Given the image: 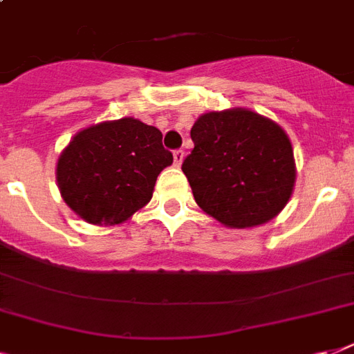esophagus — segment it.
<instances>
[{
	"instance_id": "esophagus-1",
	"label": "esophagus",
	"mask_w": 354,
	"mask_h": 354,
	"mask_svg": "<svg viewBox=\"0 0 354 354\" xmlns=\"http://www.w3.org/2000/svg\"><path fill=\"white\" fill-rule=\"evenodd\" d=\"M172 156H174V163H176V165H182L183 158H185V152H183L182 149H176L172 152Z\"/></svg>"
}]
</instances>
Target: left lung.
Listing matches in <instances>:
<instances>
[{
	"mask_svg": "<svg viewBox=\"0 0 354 354\" xmlns=\"http://www.w3.org/2000/svg\"><path fill=\"white\" fill-rule=\"evenodd\" d=\"M191 139L182 171L207 215L224 226L252 227L285 207L296 167L279 124L242 108L209 112L194 122Z\"/></svg>",
	"mask_w": 354,
	"mask_h": 354,
	"instance_id": "left-lung-1",
	"label": "left lung"
}]
</instances>
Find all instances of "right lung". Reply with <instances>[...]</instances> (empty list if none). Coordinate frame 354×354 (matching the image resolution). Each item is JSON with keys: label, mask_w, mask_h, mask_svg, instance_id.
I'll return each instance as SVG.
<instances>
[{"label": "right lung", "mask_w": 354, "mask_h": 354, "mask_svg": "<svg viewBox=\"0 0 354 354\" xmlns=\"http://www.w3.org/2000/svg\"><path fill=\"white\" fill-rule=\"evenodd\" d=\"M172 163L161 132L138 119L101 122L64 150L57 180L64 202L90 224H119L141 209Z\"/></svg>", "instance_id": "right-lung-1"}]
</instances>
